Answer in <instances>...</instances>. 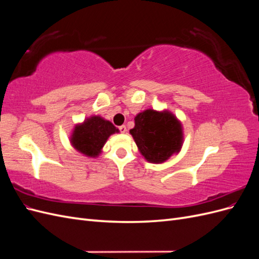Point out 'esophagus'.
Wrapping results in <instances>:
<instances>
[{
	"instance_id": "34e87169",
	"label": "esophagus",
	"mask_w": 259,
	"mask_h": 259,
	"mask_svg": "<svg viewBox=\"0 0 259 259\" xmlns=\"http://www.w3.org/2000/svg\"><path fill=\"white\" fill-rule=\"evenodd\" d=\"M119 131L121 133H125L126 132V126H125V125H121V126H119Z\"/></svg>"
}]
</instances>
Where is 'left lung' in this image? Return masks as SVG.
<instances>
[{
	"label": "left lung",
	"mask_w": 259,
	"mask_h": 259,
	"mask_svg": "<svg viewBox=\"0 0 259 259\" xmlns=\"http://www.w3.org/2000/svg\"><path fill=\"white\" fill-rule=\"evenodd\" d=\"M130 133L146 160L163 163L183 145L182 124L168 111L146 110L135 117V127Z\"/></svg>",
	"instance_id": "obj_1"
}]
</instances>
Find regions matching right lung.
<instances>
[{
	"mask_svg": "<svg viewBox=\"0 0 259 259\" xmlns=\"http://www.w3.org/2000/svg\"><path fill=\"white\" fill-rule=\"evenodd\" d=\"M119 132L114 125L100 116H92L83 124L75 126L71 143L77 151L88 155L96 156L100 153L108 137Z\"/></svg>",
	"mask_w": 259,
	"mask_h": 259,
	"instance_id": "1",
	"label": "right lung"
}]
</instances>
